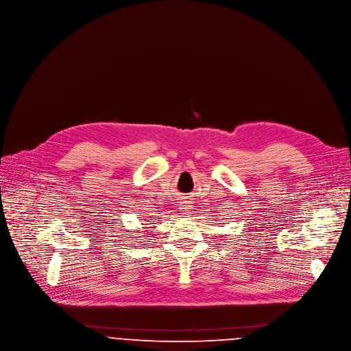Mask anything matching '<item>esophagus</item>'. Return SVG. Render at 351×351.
Instances as JSON below:
<instances>
[{
	"instance_id": "obj_1",
	"label": "esophagus",
	"mask_w": 351,
	"mask_h": 351,
	"mask_svg": "<svg viewBox=\"0 0 351 351\" xmlns=\"http://www.w3.org/2000/svg\"><path fill=\"white\" fill-rule=\"evenodd\" d=\"M190 207H192V206H190V204H189V203H186V202H183V203H182V206H180V211H182L183 214H186V213H189Z\"/></svg>"
}]
</instances>
